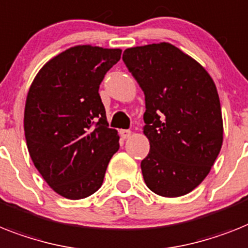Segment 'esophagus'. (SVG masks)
I'll use <instances>...</instances> for the list:
<instances>
[{
	"label": "esophagus",
	"instance_id": "esophagus-1",
	"mask_svg": "<svg viewBox=\"0 0 248 248\" xmlns=\"http://www.w3.org/2000/svg\"><path fill=\"white\" fill-rule=\"evenodd\" d=\"M119 133H120V137H122L123 139H126L132 136V132H130L129 129H120Z\"/></svg>",
	"mask_w": 248,
	"mask_h": 248
}]
</instances>
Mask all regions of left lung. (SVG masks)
I'll use <instances>...</instances> for the list:
<instances>
[{"label":"left lung","mask_w":248,"mask_h":248,"mask_svg":"<svg viewBox=\"0 0 248 248\" xmlns=\"http://www.w3.org/2000/svg\"><path fill=\"white\" fill-rule=\"evenodd\" d=\"M123 61L144 92L140 162L149 190L166 198L193 191L209 173L223 143L219 96L195 59L170 43L128 48Z\"/></svg>","instance_id":"1"}]
</instances>
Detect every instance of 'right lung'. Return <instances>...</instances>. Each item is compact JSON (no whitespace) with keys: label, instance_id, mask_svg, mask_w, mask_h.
Segmentation results:
<instances>
[{"label":"right lung","instance_id":"obj_1","mask_svg":"<svg viewBox=\"0 0 248 248\" xmlns=\"http://www.w3.org/2000/svg\"><path fill=\"white\" fill-rule=\"evenodd\" d=\"M120 49L77 46L52 58L32 81L24 112L34 166L55 193L87 198L101 187L119 136L99 93Z\"/></svg>","mask_w":248,"mask_h":248}]
</instances>
